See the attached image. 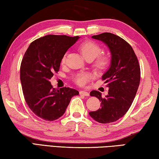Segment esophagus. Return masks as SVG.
<instances>
[{
	"label": "esophagus",
	"instance_id": "esophagus-1",
	"mask_svg": "<svg viewBox=\"0 0 159 159\" xmlns=\"http://www.w3.org/2000/svg\"><path fill=\"white\" fill-rule=\"evenodd\" d=\"M80 95H83L84 96H89V93L88 92H87V91H80Z\"/></svg>",
	"mask_w": 159,
	"mask_h": 159
}]
</instances>
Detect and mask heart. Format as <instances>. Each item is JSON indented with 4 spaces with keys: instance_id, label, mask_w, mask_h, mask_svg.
<instances>
[{
    "instance_id": "heart-1",
    "label": "heart",
    "mask_w": 159,
    "mask_h": 159,
    "mask_svg": "<svg viewBox=\"0 0 159 159\" xmlns=\"http://www.w3.org/2000/svg\"><path fill=\"white\" fill-rule=\"evenodd\" d=\"M79 49L81 52L82 54L86 59L87 58H94L98 57L95 63V66L98 69H104L107 67L109 63V59L105 56H98L101 52V49L98 44L94 43L93 41H85L80 44ZM66 55H64L62 58V63H65ZM90 75L86 72L77 74L74 78V81L80 86H84L89 81Z\"/></svg>"
}]
</instances>
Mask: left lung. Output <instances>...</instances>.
Returning <instances> with one entry per match:
<instances>
[{
	"mask_svg": "<svg viewBox=\"0 0 159 159\" xmlns=\"http://www.w3.org/2000/svg\"><path fill=\"white\" fill-rule=\"evenodd\" d=\"M91 38L106 44L111 61L110 68L102 76L109 87L108 94L102 98L99 91H91V96L101 101V108L90 112L89 115L99 123H112L127 112L134 100L140 81V65L132 47L119 36L103 33Z\"/></svg>",
	"mask_w": 159,
	"mask_h": 159,
	"instance_id": "8db88e82",
	"label": "left lung"
}]
</instances>
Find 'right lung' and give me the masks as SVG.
Returning a JSON list of instances; mask_svg holds the SVG:
<instances>
[{
  "label": "right lung",
  "instance_id": "add662e5",
  "mask_svg": "<svg viewBox=\"0 0 159 159\" xmlns=\"http://www.w3.org/2000/svg\"><path fill=\"white\" fill-rule=\"evenodd\" d=\"M79 36L48 35L30 44L22 59L20 80L28 106L36 116L54 121L66 112L72 97L79 91L69 87L53 88L49 80L59 70L66 52Z\"/></svg>",
  "mask_w": 159,
  "mask_h": 159
}]
</instances>
